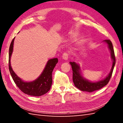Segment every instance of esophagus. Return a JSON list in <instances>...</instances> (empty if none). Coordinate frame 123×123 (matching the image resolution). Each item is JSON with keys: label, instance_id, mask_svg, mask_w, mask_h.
I'll list each match as a JSON object with an SVG mask.
<instances>
[{"label": "esophagus", "instance_id": "1", "mask_svg": "<svg viewBox=\"0 0 123 123\" xmlns=\"http://www.w3.org/2000/svg\"><path fill=\"white\" fill-rule=\"evenodd\" d=\"M62 59L65 60H67L68 59V54L67 53H64L62 55Z\"/></svg>", "mask_w": 123, "mask_h": 123}]
</instances>
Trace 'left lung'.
<instances>
[{
	"instance_id": "obj_1",
	"label": "left lung",
	"mask_w": 123,
	"mask_h": 123,
	"mask_svg": "<svg viewBox=\"0 0 123 123\" xmlns=\"http://www.w3.org/2000/svg\"><path fill=\"white\" fill-rule=\"evenodd\" d=\"M104 42L106 43L108 45V47L111 52V59L113 60V64H112L111 71L104 80L94 82L89 81L81 75L80 66L78 64H77L75 62H69L70 65L72 66L73 70V81L74 85L81 91L92 92L93 91L99 90L106 86L109 83L110 79H111L114 67L116 64V57L114 55L113 45H112L111 41L110 39H106V40H104Z\"/></svg>"
}]
</instances>
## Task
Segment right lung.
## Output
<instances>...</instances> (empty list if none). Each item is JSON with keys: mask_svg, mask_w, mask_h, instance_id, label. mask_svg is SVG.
Returning <instances> with one entry per match:
<instances>
[{"mask_svg": "<svg viewBox=\"0 0 123 123\" xmlns=\"http://www.w3.org/2000/svg\"><path fill=\"white\" fill-rule=\"evenodd\" d=\"M14 38L10 44L9 55V68L14 83L20 91L29 95L39 97L47 93L51 88L52 85V73L58 62L57 58L48 60L43 72L38 78L31 82H25L20 79L12 69L11 66V57L13 52Z\"/></svg>", "mask_w": 123, "mask_h": 123, "instance_id": "add662e5", "label": "right lung"}]
</instances>
